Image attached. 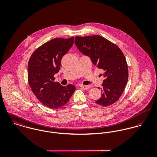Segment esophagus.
Wrapping results in <instances>:
<instances>
[{"instance_id": "esophagus-1", "label": "esophagus", "mask_w": 157, "mask_h": 157, "mask_svg": "<svg viewBox=\"0 0 157 157\" xmlns=\"http://www.w3.org/2000/svg\"><path fill=\"white\" fill-rule=\"evenodd\" d=\"M80 87L82 88H83L85 90H89L90 88V85H80Z\"/></svg>"}]
</instances>
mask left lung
Returning <instances> with one entry per match:
<instances>
[{"label":"left lung","mask_w":157,"mask_h":157,"mask_svg":"<svg viewBox=\"0 0 157 157\" xmlns=\"http://www.w3.org/2000/svg\"><path fill=\"white\" fill-rule=\"evenodd\" d=\"M75 44L82 53L90 57L94 65L105 71L101 96L95 103L102 106L115 103L125 89L129 75L127 62L121 50L98 35L77 36Z\"/></svg>","instance_id":"8db88e82"}]
</instances>
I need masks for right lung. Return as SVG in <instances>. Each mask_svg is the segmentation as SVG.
I'll return each mask as SVG.
<instances>
[{
  "mask_svg": "<svg viewBox=\"0 0 157 157\" xmlns=\"http://www.w3.org/2000/svg\"><path fill=\"white\" fill-rule=\"evenodd\" d=\"M74 37L56 38L39 47L31 55L28 65V80L37 99L46 107L59 109L66 105L75 90L55 82L54 74L59 72L61 60L74 44Z\"/></svg>",
  "mask_w": 157,
  "mask_h": 157,
  "instance_id": "obj_1",
  "label": "right lung"
}]
</instances>
